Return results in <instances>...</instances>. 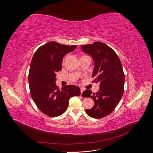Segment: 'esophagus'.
I'll list each match as a JSON object with an SVG mask.
<instances>
[{
	"mask_svg": "<svg viewBox=\"0 0 153 153\" xmlns=\"http://www.w3.org/2000/svg\"><path fill=\"white\" fill-rule=\"evenodd\" d=\"M84 91V89H82V88H81V89H80V92H81V94H82V92H83V91Z\"/></svg>",
	"mask_w": 153,
	"mask_h": 153,
	"instance_id": "1",
	"label": "esophagus"
}]
</instances>
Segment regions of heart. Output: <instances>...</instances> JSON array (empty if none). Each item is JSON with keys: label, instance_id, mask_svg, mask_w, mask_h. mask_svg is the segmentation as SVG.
Wrapping results in <instances>:
<instances>
[{"label": "heart", "instance_id": "heart-1", "mask_svg": "<svg viewBox=\"0 0 153 153\" xmlns=\"http://www.w3.org/2000/svg\"><path fill=\"white\" fill-rule=\"evenodd\" d=\"M87 57V56H86V55H83V56H82L80 58H82V57Z\"/></svg>", "mask_w": 153, "mask_h": 153}]
</instances>
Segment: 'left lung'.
<instances>
[{"label":"left lung","mask_w":153,"mask_h":153,"mask_svg":"<svg viewBox=\"0 0 153 153\" xmlns=\"http://www.w3.org/2000/svg\"><path fill=\"white\" fill-rule=\"evenodd\" d=\"M82 50L92 57L94 67L92 76L99 83L100 90L92 93L91 90L83 92L82 96L91 98L94 106L87 109L90 117L100 119L112 112L121 100L124 85V74L121 61L114 51L102 42L81 46Z\"/></svg>","instance_id":"left-lung-1"}]
</instances>
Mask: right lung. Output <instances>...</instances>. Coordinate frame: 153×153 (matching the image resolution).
Instances as JSON below:
<instances>
[{
	"label": "right lung",
	"instance_id": "right-lung-1",
	"mask_svg": "<svg viewBox=\"0 0 153 153\" xmlns=\"http://www.w3.org/2000/svg\"><path fill=\"white\" fill-rule=\"evenodd\" d=\"M76 48L51 41L36 50L32 59L29 73L30 95L38 108L50 117L66 112L69 100L80 95V89L68 85L60 90L55 85L56 72L61 70L64 55Z\"/></svg>",
	"mask_w": 153,
	"mask_h": 153
}]
</instances>
